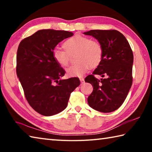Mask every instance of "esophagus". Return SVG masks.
<instances>
[{"mask_svg":"<svg viewBox=\"0 0 152 152\" xmlns=\"http://www.w3.org/2000/svg\"><path fill=\"white\" fill-rule=\"evenodd\" d=\"M80 80L82 84L84 83V78H80Z\"/></svg>","mask_w":152,"mask_h":152,"instance_id":"obj_1","label":"esophagus"}]
</instances>
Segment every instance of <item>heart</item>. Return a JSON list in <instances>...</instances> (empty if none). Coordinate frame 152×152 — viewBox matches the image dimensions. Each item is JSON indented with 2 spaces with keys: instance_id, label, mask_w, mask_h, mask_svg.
Masks as SVG:
<instances>
[{
  "instance_id": "heart-1",
  "label": "heart",
  "mask_w": 152,
  "mask_h": 152,
  "mask_svg": "<svg viewBox=\"0 0 152 152\" xmlns=\"http://www.w3.org/2000/svg\"><path fill=\"white\" fill-rule=\"evenodd\" d=\"M66 50L55 48L53 50V58L56 63L66 67L70 60V56L75 54L76 64L66 70L67 74L72 77H82L88 71L89 67L96 68L101 62L103 49L98 41L89 37L76 35L69 38L64 43Z\"/></svg>"
}]
</instances>
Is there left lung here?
Wrapping results in <instances>:
<instances>
[{
  "label": "left lung",
  "instance_id": "left-lung-1",
  "mask_svg": "<svg viewBox=\"0 0 152 152\" xmlns=\"http://www.w3.org/2000/svg\"><path fill=\"white\" fill-rule=\"evenodd\" d=\"M84 34L94 37L103 49L101 62L85 78L93 86L88 103L98 111L113 112L121 106L132 85V48L125 36L117 30H91ZM95 74L105 78L100 81Z\"/></svg>",
  "mask_w": 152,
  "mask_h": 152
}]
</instances>
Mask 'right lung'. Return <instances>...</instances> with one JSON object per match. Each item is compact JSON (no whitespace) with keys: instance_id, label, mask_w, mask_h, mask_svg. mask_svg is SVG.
<instances>
[{"instance_id":"right-lung-1","label":"right lung","mask_w":152,"mask_h":152,"mask_svg":"<svg viewBox=\"0 0 152 152\" xmlns=\"http://www.w3.org/2000/svg\"><path fill=\"white\" fill-rule=\"evenodd\" d=\"M73 33L42 29L25 38L17 53V75L25 98L36 112L51 116L66 109L72 92L80 82L78 78L61 79L65 70L53 58V50Z\"/></svg>"}]
</instances>
